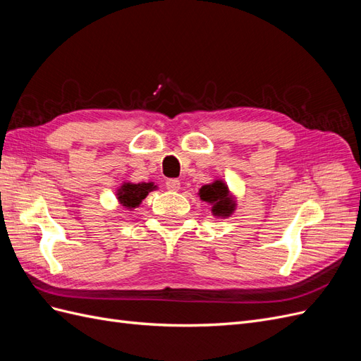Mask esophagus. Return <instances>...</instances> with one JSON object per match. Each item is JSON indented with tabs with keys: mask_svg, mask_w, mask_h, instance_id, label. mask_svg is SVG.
I'll use <instances>...</instances> for the list:
<instances>
[{
	"mask_svg": "<svg viewBox=\"0 0 361 361\" xmlns=\"http://www.w3.org/2000/svg\"><path fill=\"white\" fill-rule=\"evenodd\" d=\"M166 187L171 191H178L180 188V182H179V179H167Z\"/></svg>",
	"mask_w": 361,
	"mask_h": 361,
	"instance_id": "esophagus-1",
	"label": "esophagus"
}]
</instances>
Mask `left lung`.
Instances as JSON below:
<instances>
[{
    "label": "left lung",
    "mask_w": 361,
    "mask_h": 361,
    "mask_svg": "<svg viewBox=\"0 0 361 361\" xmlns=\"http://www.w3.org/2000/svg\"><path fill=\"white\" fill-rule=\"evenodd\" d=\"M200 200L209 203L212 207V215L215 216H231L236 209V202L232 192L228 191L227 185L221 180L216 179L212 183L203 185L199 190Z\"/></svg>",
    "instance_id": "8db88e82"
}]
</instances>
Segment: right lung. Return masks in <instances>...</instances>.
Instances as JSON below:
<instances>
[{
	"label": "right lung",
	"mask_w": 361,
	"mask_h": 361,
	"mask_svg": "<svg viewBox=\"0 0 361 361\" xmlns=\"http://www.w3.org/2000/svg\"><path fill=\"white\" fill-rule=\"evenodd\" d=\"M158 187L154 182H141V183H133V182H123L122 187L117 190V200L126 209H135L141 204L147 194L150 191L157 190Z\"/></svg>",
	"instance_id": "add662e5"
}]
</instances>
